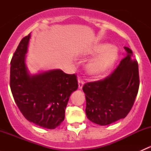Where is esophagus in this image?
I'll use <instances>...</instances> for the list:
<instances>
[{
    "instance_id": "esophagus-1",
    "label": "esophagus",
    "mask_w": 151,
    "mask_h": 151,
    "mask_svg": "<svg viewBox=\"0 0 151 151\" xmlns=\"http://www.w3.org/2000/svg\"><path fill=\"white\" fill-rule=\"evenodd\" d=\"M83 85H84V81H83L82 79L79 78L78 79V88L79 89H82L83 87Z\"/></svg>"
}]
</instances>
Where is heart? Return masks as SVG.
<instances>
[{
	"label": "heart",
	"instance_id": "1",
	"mask_svg": "<svg viewBox=\"0 0 151 151\" xmlns=\"http://www.w3.org/2000/svg\"><path fill=\"white\" fill-rule=\"evenodd\" d=\"M100 53L101 54L91 60L87 66L88 74L93 77H99L106 74L114 66L118 57L117 49L106 44L96 45L88 52L90 55Z\"/></svg>",
	"mask_w": 151,
	"mask_h": 151
}]
</instances>
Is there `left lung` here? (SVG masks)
I'll return each instance as SVG.
<instances>
[{"label":"left lung","mask_w":151,"mask_h":151,"mask_svg":"<svg viewBox=\"0 0 151 151\" xmlns=\"http://www.w3.org/2000/svg\"><path fill=\"white\" fill-rule=\"evenodd\" d=\"M126 56L116 69L102 80L84 85L87 118L106 126L126 118L133 106L139 85L138 63L132 50L124 47Z\"/></svg>","instance_id":"obj_1"}]
</instances>
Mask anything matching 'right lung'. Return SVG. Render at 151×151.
Here are the masks:
<instances>
[{
    "instance_id": "right-lung-1",
    "label": "right lung",
    "mask_w": 151,
    "mask_h": 151,
    "mask_svg": "<svg viewBox=\"0 0 151 151\" xmlns=\"http://www.w3.org/2000/svg\"><path fill=\"white\" fill-rule=\"evenodd\" d=\"M30 38V33L21 40L11 60V91L28 121L54 129L64 120L70 96L78 88L77 77L60 69L30 74L25 63Z\"/></svg>"
}]
</instances>
